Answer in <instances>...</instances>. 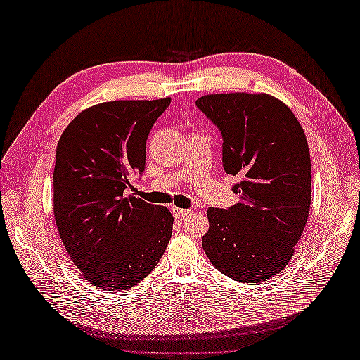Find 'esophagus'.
Here are the masks:
<instances>
[{
  "label": "esophagus",
  "instance_id": "esophagus-1",
  "mask_svg": "<svg viewBox=\"0 0 360 360\" xmlns=\"http://www.w3.org/2000/svg\"><path fill=\"white\" fill-rule=\"evenodd\" d=\"M192 212V210H188V209H181V207H172V213H173V217L174 218H184V217H187L188 213Z\"/></svg>",
  "mask_w": 360,
  "mask_h": 360
}]
</instances>
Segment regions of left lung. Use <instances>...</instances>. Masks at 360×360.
<instances>
[{"instance_id": "left-lung-1", "label": "left lung", "mask_w": 360, "mask_h": 360, "mask_svg": "<svg viewBox=\"0 0 360 360\" xmlns=\"http://www.w3.org/2000/svg\"><path fill=\"white\" fill-rule=\"evenodd\" d=\"M196 106L223 136V167L240 201L209 207L202 249L219 272L262 283L285 269L307 226L311 158L300 122L269 94H209Z\"/></svg>"}]
</instances>
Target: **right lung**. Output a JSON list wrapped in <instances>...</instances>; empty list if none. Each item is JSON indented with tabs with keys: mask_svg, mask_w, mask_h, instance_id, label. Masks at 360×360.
<instances>
[{
	"mask_svg": "<svg viewBox=\"0 0 360 360\" xmlns=\"http://www.w3.org/2000/svg\"><path fill=\"white\" fill-rule=\"evenodd\" d=\"M168 105V97L98 103L58 141L53 217L68 255L98 289L137 285L172 238L170 210L127 192L131 176L145 170L147 137Z\"/></svg>",
	"mask_w": 360,
	"mask_h": 360,
	"instance_id": "right-lung-1",
	"label": "right lung"
}]
</instances>
